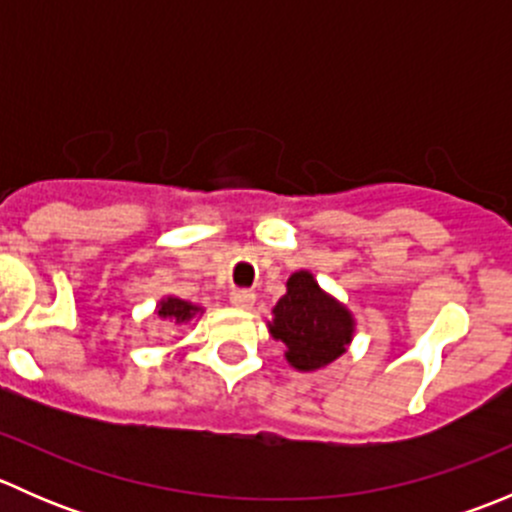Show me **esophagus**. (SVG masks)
<instances>
[{
    "mask_svg": "<svg viewBox=\"0 0 512 512\" xmlns=\"http://www.w3.org/2000/svg\"><path fill=\"white\" fill-rule=\"evenodd\" d=\"M230 302L235 304L237 309H250L252 302H255V294H252L250 289H232Z\"/></svg>",
    "mask_w": 512,
    "mask_h": 512,
    "instance_id": "34e87169",
    "label": "esophagus"
}]
</instances>
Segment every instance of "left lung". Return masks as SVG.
<instances>
[{
	"label": "left lung",
	"mask_w": 512,
	"mask_h": 512,
	"mask_svg": "<svg viewBox=\"0 0 512 512\" xmlns=\"http://www.w3.org/2000/svg\"><path fill=\"white\" fill-rule=\"evenodd\" d=\"M354 314L324 292L312 272H292L287 292L272 307L270 334L287 347L285 359L297 371H317L337 361L354 339Z\"/></svg>",
	"instance_id": "1"
}]
</instances>
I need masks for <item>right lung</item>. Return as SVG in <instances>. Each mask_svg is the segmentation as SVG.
Listing matches in <instances>:
<instances>
[{
    "label": "right lung",
    "mask_w": 512,
    "mask_h": 512,
    "mask_svg": "<svg viewBox=\"0 0 512 512\" xmlns=\"http://www.w3.org/2000/svg\"><path fill=\"white\" fill-rule=\"evenodd\" d=\"M198 314H203V307H198L193 302H185L180 297H173V294L160 299L156 307V317L165 324H190Z\"/></svg>",
    "instance_id": "right-lung-1"
}]
</instances>
